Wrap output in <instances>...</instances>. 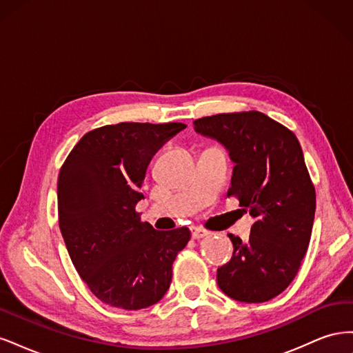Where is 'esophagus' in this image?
Returning <instances> with one entry per match:
<instances>
[{
	"instance_id": "1",
	"label": "esophagus",
	"mask_w": 353,
	"mask_h": 353,
	"mask_svg": "<svg viewBox=\"0 0 353 353\" xmlns=\"http://www.w3.org/2000/svg\"><path fill=\"white\" fill-rule=\"evenodd\" d=\"M206 236H209V231L203 230L200 227H193V228H191V237H193L194 240H200V239L206 237Z\"/></svg>"
}]
</instances>
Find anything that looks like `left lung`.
Returning a JSON list of instances; mask_svg holds the SVG:
<instances>
[{"label":"left lung","mask_w":353,"mask_h":353,"mask_svg":"<svg viewBox=\"0 0 353 353\" xmlns=\"http://www.w3.org/2000/svg\"><path fill=\"white\" fill-rule=\"evenodd\" d=\"M193 123L197 134L225 147L234 163L227 196L239 197L254 219L248 241L228 234L234 253L218 268V285L234 301H270L293 281L312 234L315 188L302 147L292 131L261 112Z\"/></svg>","instance_id":"obj_1"}]
</instances>
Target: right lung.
I'll return each mask as SVG.
<instances>
[{
  "instance_id": "right-lung-1",
  "label": "right lung",
  "mask_w": 353,
  "mask_h": 353,
  "mask_svg": "<svg viewBox=\"0 0 353 353\" xmlns=\"http://www.w3.org/2000/svg\"><path fill=\"white\" fill-rule=\"evenodd\" d=\"M184 123L122 122L85 134L57 181L59 223L81 279L101 302L126 311L157 303L190 240L183 227L157 231L135 205L152 156Z\"/></svg>"
}]
</instances>
